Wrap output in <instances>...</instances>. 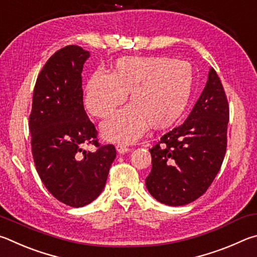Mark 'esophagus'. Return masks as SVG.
Masks as SVG:
<instances>
[{"instance_id": "34e87169", "label": "esophagus", "mask_w": 257, "mask_h": 257, "mask_svg": "<svg viewBox=\"0 0 257 257\" xmlns=\"http://www.w3.org/2000/svg\"><path fill=\"white\" fill-rule=\"evenodd\" d=\"M130 150V148L128 147H126V146H124V145H117L116 146V151L118 152V154H126V152H128Z\"/></svg>"}]
</instances>
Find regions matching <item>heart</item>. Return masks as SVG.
Returning a JSON list of instances; mask_svg holds the SVG:
<instances>
[{
    "mask_svg": "<svg viewBox=\"0 0 257 257\" xmlns=\"http://www.w3.org/2000/svg\"><path fill=\"white\" fill-rule=\"evenodd\" d=\"M193 72L187 62L168 57H126L115 63L111 73L98 70L84 90V103L93 116L106 117L125 101L131 106L101 125L102 137L112 142L138 140L150 125L170 127L190 102Z\"/></svg>",
    "mask_w": 257,
    "mask_h": 257,
    "instance_id": "b5f03b06",
    "label": "heart"
}]
</instances>
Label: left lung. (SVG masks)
Listing matches in <instances>:
<instances>
[{
    "label": "left lung",
    "instance_id": "obj_1",
    "mask_svg": "<svg viewBox=\"0 0 257 257\" xmlns=\"http://www.w3.org/2000/svg\"><path fill=\"white\" fill-rule=\"evenodd\" d=\"M229 105L213 67L199 100L184 123L150 149L146 185L157 201L185 205L199 199L219 173L227 149Z\"/></svg>",
    "mask_w": 257,
    "mask_h": 257
}]
</instances>
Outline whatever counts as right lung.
Wrapping results in <instances>:
<instances>
[{
    "label": "right lung",
    "mask_w": 257,
    "mask_h": 257,
    "mask_svg": "<svg viewBox=\"0 0 257 257\" xmlns=\"http://www.w3.org/2000/svg\"><path fill=\"white\" fill-rule=\"evenodd\" d=\"M89 56L82 47L70 45L49 57L36 81L29 116L39 177L55 199L73 208L97 199L116 157L114 146L98 143L97 130L83 107L81 73ZM89 144L98 150L83 151Z\"/></svg>",
    "instance_id": "obj_1"
}]
</instances>
